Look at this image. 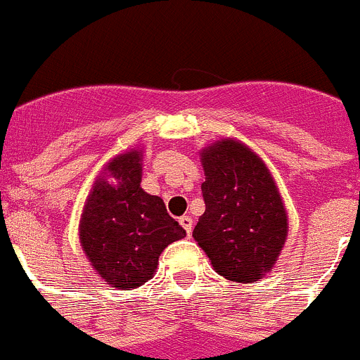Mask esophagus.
Instances as JSON below:
<instances>
[{
  "label": "esophagus",
  "instance_id": "obj_1",
  "mask_svg": "<svg viewBox=\"0 0 360 360\" xmlns=\"http://www.w3.org/2000/svg\"><path fill=\"white\" fill-rule=\"evenodd\" d=\"M180 224L186 229L187 235L193 233V217H191V215H182V217H180Z\"/></svg>",
  "mask_w": 360,
  "mask_h": 360
}]
</instances>
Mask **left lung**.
I'll return each instance as SVG.
<instances>
[{
  "label": "left lung",
  "instance_id": "left-lung-1",
  "mask_svg": "<svg viewBox=\"0 0 360 360\" xmlns=\"http://www.w3.org/2000/svg\"><path fill=\"white\" fill-rule=\"evenodd\" d=\"M205 214L193 231L212 266L235 283L270 272L288 235V215L269 167L237 139L201 150Z\"/></svg>",
  "mask_w": 360,
  "mask_h": 360
}]
</instances>
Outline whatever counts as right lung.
I'll list each match as a JSON object with an SVG mask.
<instances>
[{
  "instance_id": "obj_1",
  "label": "right lung",
  "mask_w": 360,
  "mask_h": 360,
  "mask_svg": "<svg viewBox=\"0 0 360 360\" xmlns=\"http://www.w3.org/2000/svg\"><path fill=\"white\" fill-rule=\"evenodd\" d=\"M141 150L105 164L84 203L79 240L98 276L112 288H138L152 279L159 256L186 229L159 196L141 189Z\"/></svg>"
}]
</instances>
